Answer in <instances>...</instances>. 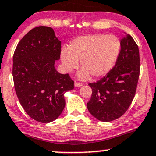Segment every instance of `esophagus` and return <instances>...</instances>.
<instances>
[{"label": "esophagus", "mask_w": 156, "mask_h": 156, "mask_svg": "<svg viewBox=\"0 0 156 156\" xmlns=\"http://www.w3.org/2000/svg\"><path fill=\"white\" fill-rule=\"evenodd\" d=\"M83 85V83H79V82H75V87H80Z\"/></svg>", "instance_id": "obj_1"}]
</instances>
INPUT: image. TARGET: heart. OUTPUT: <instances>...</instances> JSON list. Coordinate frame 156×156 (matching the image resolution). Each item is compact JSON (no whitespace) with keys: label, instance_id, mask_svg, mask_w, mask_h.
<instances>
[{"label":"heart","instance_id":"b5f03b06","mask_svg":"<svg viewBox=\"0 0 156 156\" xmlns=\"http://www.w3.org/2000/svg\"><path fill=\"white\" fill-rule=\"evenodd\" d=\"M121 49L116 36L96 34L75 39L69 50L63 48L61 62L68 73L77 68L81 60L83 67L78 74L81 80L89 79L90 75L99 78L109 73L117 62Z\"/></svg>","mask_w":156,"mask_h":156}]
</instances>
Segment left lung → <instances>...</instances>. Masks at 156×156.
<instances>
[{"label": "left lung", "instance_id": "1", "mask_svg": "<svg viewBox=\"0 0 156 156\" xmlns=\"http://www.w3.org/2000/svg\"><path fill=\"white\" fill-rule=\"evenodd\" d=\"M121 49L114 68L97 82L90 83L89 112L102 122H111L123 115L135 95L140 74L138 46L129 34L120 40Z\"/></svg>", "mask_w": 156, "mask_h": 156}]
</instances>
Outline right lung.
I'll return each instance as SVG.
<instances>
[{"label": "right lung", "mask_w": 156, "mask_h": 156, "mask_svg": "<svg viewBox=\"0 0 156 156\" xmlns=\"http://www.w3.org/2000/svg\"><path fill=\"white\" fill-rule=\"evenodd\" d=\"M61 42L51 27L39 26L21 39L13 55L15 90L25 112L35 120L48 123L61 114L64 93L74 89L69 74H60L55 61Z\"/></svg>", "instance_id": "right-lung-1"}]
</instances>
